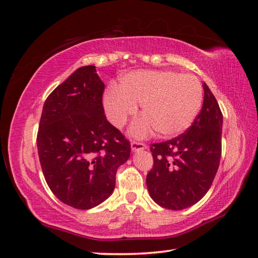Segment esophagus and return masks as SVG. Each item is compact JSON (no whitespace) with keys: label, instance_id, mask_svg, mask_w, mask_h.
<instances>
[{"label":"esophagus","instance_id":"1","mask_svg":"<svg viewBox=\"0 0 258 258\" xmlns=\"http://www.w3.org/2000/svg\"><path fill=\"white\" fill-rule=\"evenodd\" d=\"M146 148L147 146L145 144H142V142H138V141L131 142V150H133V152H138L140 150H144Z\"/></svg>","mask_w":258,"mask_h":258}]
</instances>
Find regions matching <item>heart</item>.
<instances>
[{
    "mask_svg": "<svg viewBox=\"0 0 258 258\" xmlns=\"http://www.w3.org/2000/svg\"><path fill=\"white\" fill-rule=\"evenodd\" d=\"M203 87L191 74L173 71H137L125 75L120 89L109 87L104 96L108 118L121 127L140 104L144 117L131 125V134L145 138L154 129L175 137L191 127L201 110Z\"/></svg>",
    "mask_w": 258,
    "mask_h": 258,
    "instance_id": "obj_1",
    "label": "heart"
}]
</instances>
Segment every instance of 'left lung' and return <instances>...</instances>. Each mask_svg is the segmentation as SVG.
<instances>
[{"label":"left lung","instance_id":"8db88e82","mask_svg":"<svg viewBox=\"0 0 258 258\" xmlns=\"http://www.w3.org/2000/svg\"><path fill=\"white\" fill-rule=\"evenodd\" d=\"M202 109L179 137L150 147L153 168L147 175L151 199L160 207L179 211L198 203L212 185L220 165L223 114L203 83Z\"/></svg>","mask_w":258,"mask_h":258}]
</instances>
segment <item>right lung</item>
<instances>
[{
    "label": "right lung",
    "mask_w": 258,
    "mask_h": 258,
    "mask_svg": "<svg viewBox=\"0 0 258 258\" xmlns=\"http://www.w3.org/2000/svg\"><path fill=\"white\" fill-rule=\"evenodd\" d=\"M105 84L95 66H83L51 91L37 133L39 162L62 203L89 210L110 197L117 169L130 157L124 136L108 122Z\"/></svg>",
    "instance_id": "right-lung-1"
}]
</instances>
